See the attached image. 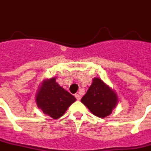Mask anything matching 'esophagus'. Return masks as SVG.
Instances as JSON below:
<instances>
[{"mask_svg": "<svg viewBox=\"0 0 151 151\" xmlns=\"http://www.w3.org/2000/svg\"><path fill=\"white\" fill-rule=\"evenodd\" d=\"M75 97L78 101H80V100H81V96H80V94H76Z\"/></svg>", "mask_w": 151, "mask_h": 151, "instance_id": "obj_1", "label": "esophagus"}]
</instances>
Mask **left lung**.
<instances>
[{"mask_svg":"<svg viewBox=\"0 0 151 151\" xmlns=\"http://www.w3.org/2000/svg\"><path fill=\"white\" fill-rule=\"evenodd\" d=\"M81 102L99 118L111 114L119 102L118 95L109 86L99 78H94Z\"/></svg>","mask_w":151,"mask_h":151,"instance_id":"left-lung-1","label":"left lung"}]
</instances>
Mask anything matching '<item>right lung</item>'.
<instances>
[{
  "label": "right lung",
  "instance_id": "1",
  "mask_svg": "<svg viewBox=\"0 0 151 151\" xmlns=\"http://www.w3.org/2000/svg\"><path fill=\"white\" fill-rule=\"evenodd\" d=\"M76 101V98L56 82V78L44 79L36 94V103L45 114L59 119Z\"/></svg>",
  "mask_w": 151,
  "mask_h": 151
}]
</instances>
